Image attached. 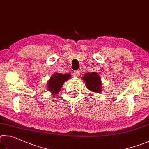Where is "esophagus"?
<instances>
[{
    "label": "esophagus",
    "instance_id": "34e87169",
    "mask_svg": "<svg viewBox=\"0 0 149 149\" xmlns=\"http://www.w3.org/2000/svg\"><path fill=\"white\" fill-rule=\"evenodd\" d=\"M73 74H74V76L75 77H79L80 76V71L79 70H75V71L73 72Z\"/></svg>",
    "mask_w": 149,
    "mask_h": 149
}]
</instances>
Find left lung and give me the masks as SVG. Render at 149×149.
I'll list each match as a JSON object with an SVG mask.
<instances>
[{"label":"left lung","mask_w":149,"mask_h":149,"mask_svg":"<svg viewBox=\"0 0 149 149\" xmlns=\"http://www.w3.org/2000/svg\"><path fill=\"white\" fill-rule=\"evenodd\" d=\"M86 83V86L88 90L95 93H101L102 92V82L101 80L100 74L95 72L86 73L82 77Z\"/></svg>","instance_id":"8db88e82"}]
</instances>
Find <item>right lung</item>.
<instances>
[{
  "label": "right lung",
  "instance_id": "add662e5",
  "mask_svg": "<svg viewBox=\"0 0 149 149\" xmlns=\"http://www.w3.org/2000/svg\"><path fill=\"white\" fill-rule=\"evenodd\" d=\"M70 77H71L70 74H63L61 73L55 72L47 82L48 90L53 95H56L59 93L64 82L70 79Z\"/></svg>",
  "mask_w": 149,
  "mask_h": 149
}]
</instances>
